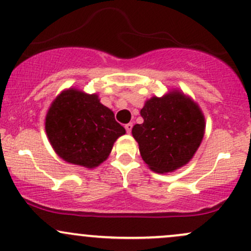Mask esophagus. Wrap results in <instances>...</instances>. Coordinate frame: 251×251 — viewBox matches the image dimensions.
I'll return each instance as SVG.
<instances>
[{
    "mask_svg": "<svg viewBox=\"0 0 251 251\" xmlns=\"http://www.w3.org/2000/svg\"><path fill=\"white\" fill-rule=\"evenodd\" d=\"M132 127H133V125H132V123L126 124V125H125V129H126V132H127V133H131Z\"/></svg>",
    "mask_w": 251,
    "mask_h": 251,
    "instance_id": "obj_1",
    "label": "esophagus"
}]
</instances>
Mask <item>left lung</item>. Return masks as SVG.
<instances>
[{
    "label": "left lung",
    "instance_id": "obj_1",
    "mask_svg": "<svg viewBox=\"0 0 251 251\" xmlns=\"http://www.w3.org/2000/svg\"><path fill=\"white\" fill-rule=\"evenodd\" d=\"M144 123L132 128L143 160L152 171L168 174L192 159L205 131L200 106L179 91L153 97L140 111Z\"/></svg>",
    "mask_w": 251,
    "mask_h": 251
}]
</instances>
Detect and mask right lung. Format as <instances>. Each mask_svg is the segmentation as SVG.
<instances>
[{"label": "right lung", "mask_w": 251, "mask_h": 251, "mask_svg": "<svg viewBox=\"0 0 251 251\" xmlns=\"http://www.w3.org/2000/svg\"><path fill=\"white\" fill-rule=\"evenodd\" d=\"M46 133L54 151L65 162L93 169L107 159L125 128L97 94L75 88L63 91L46 116Z\"/></svg>", "instance_id": "right-lung-1"}]
</instances>
